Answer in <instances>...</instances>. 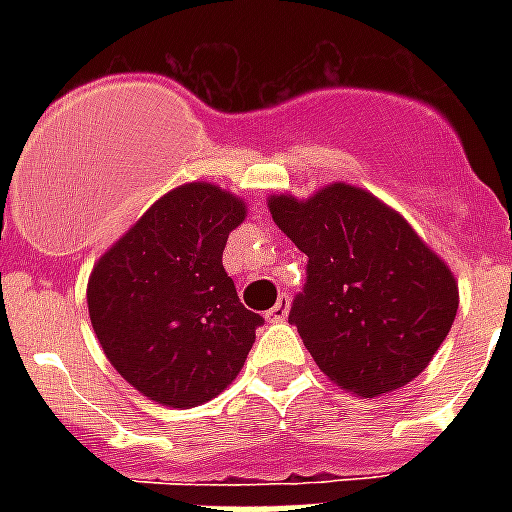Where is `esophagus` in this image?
I'll return each mask as SVG.
<instances>
[{
	"instance_id": "1",
	"label": "esophagus",
	"mask_w": 512,
	"mask_h": 512,
	"mask_svg": "<svg viewBox=\"0 0 512 512\" xmlns=\"http://www.w3.org/2000/svg\"><path fill=\"white\" fill-rule=\"evenodd\" d=\"M287 316H289V297L279 295V303L265 313V321H268V324H279V321H287Z\"/></svg>"
}]
</instances>
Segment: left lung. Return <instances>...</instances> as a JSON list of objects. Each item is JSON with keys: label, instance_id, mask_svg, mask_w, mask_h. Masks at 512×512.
Segmentation results:
<instances>
[{"label": "left lung", "instance_id": "1", "mask_svg": "<svg viewBox=\"0 0 512 512\" xmlns=\"http://www.w3.org/2000/svg\"><path fill=\"white\" fill-rule=\"evenodd\" d=\"M273 223L308 255L289 321L329 380L374 398L404 388L436 356L457 316L449 265L396 209L332 183L308 199H268Z\"/></svg>", "mask_w": 512, "mask_h": 512}]
</instances>
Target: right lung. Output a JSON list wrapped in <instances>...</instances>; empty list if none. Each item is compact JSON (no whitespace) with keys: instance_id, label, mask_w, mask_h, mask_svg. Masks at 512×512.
Returning a JSON list of instances; mask_svg holds the SVG:
<instances>
[{"instance_id":"obj_1","label":"right lung","mask_w":512,"mask_h":512,"mask_svg":"<svg viewBox=\"0 0 512 512\" xmlns=\"http://www.w3.org/2000/svg\"><path fill=\"white\" fill-rule=\"evenodd\" d=\"M244 217L231 191L177 185L92 268L87 308L100 348L151 401L204 404L247 361L263 316L241 305L223 268L228 233Z\"/></svg>"}]
</instances>
